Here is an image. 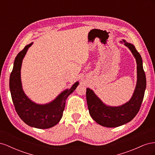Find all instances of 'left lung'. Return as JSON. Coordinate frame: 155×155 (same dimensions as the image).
Listing matches in <instances>:
<instances>
[{"label":"left lung","mask_w":155,"mask_h":155,"mask_svg":"<svg viewBox=\"0 0 155 155\" xmlns=\"http://www.w3.org/2000/svg\"><path fill=\"white\" fill-rule=\"evenodd\" d=\"M123 43L130 49L137 64V85L130 100L121 106H107L92 90L87 88L86 96L89 113L98 124L106 127H116L132 120L140 109L146 88V77L143 68L141 55L133 45L125 40H123Z\"/></svg>","instance_id":"1"}]
</instances>
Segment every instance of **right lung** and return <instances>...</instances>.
I'll list each match as a JSON object with an SVG mask.
<instances>
[{
    "label": "right lung",
    "instance_id": "1",
    "mask_svg": "<svg viewBox=\"0 0 155 155\" xmlns=\"http://www.w3.org/2000/svg\"><path fill=\"white\" fill-rule=\"evenodd\" d=\"M32 44L26 45L15 58L10 78V92L17 113L25 124L38 129H48L57 125L61 119L67 98L75 91L79 82L64 91L49 104L39 105L30 100L22 90L21 68L22 59Z\"/></svg>",
    "mask_w": 155,
    "mask_h": 155
}]
</instances>
